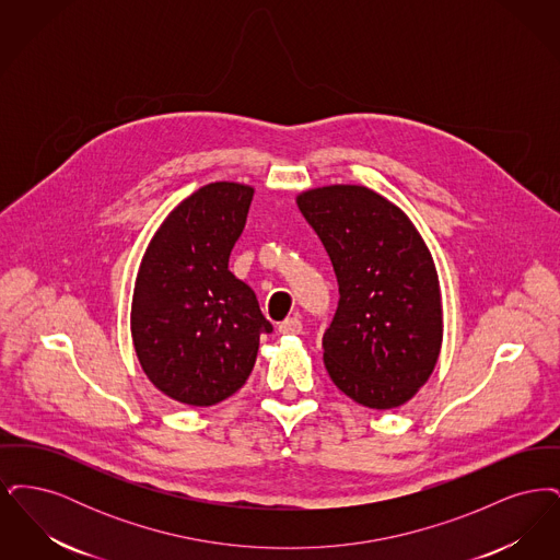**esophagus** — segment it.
<instances>
[{
	"instance_id": "esophagus-1",
	"label": "esophagus",
	"mask_w": 560,
	"mask_h": 560,
	"mask_svg": "<svg viewBox=\"0 0 560 560\" xmlns=\"http://www.w3.org/2000/svg\"><path fill=\"white\" fill-rule=\"evenodd\" d=\"M279 331L281 334H300L302 331V320L298 317H288L285 320L279 323Z\"/></svg>"
}]
</instances>
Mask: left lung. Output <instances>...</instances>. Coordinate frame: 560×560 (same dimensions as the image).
<instances>
[{
	"label": "left lung",
	"mask_w": 560,
	"mask_h": 560,
	"mask_svg": "<svg viewBox=\"0 0 560 560\" xmlns=\"http://www.w3.org/2000/svg\"><path fill=\"white\" fill-rule=\"evenodd\" d=\"M325 245L340 304L323 336L331 382L354 402L395 409L434 372L443 345L439 275L409 215L359 185L295 197Z\"/></svg>",
	"instance_id": "left-lung-1"
}]
</instances>
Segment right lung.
I'll list each match as a JSON object with an SVG mask.
<instances>
[{
	"mask_svg": "<svg viewBox=\"0 0 560 560\" xmlns=\"http://www.w3.org/2000/svg\"><path fill=\"white\" fill-rule=\"evenodd\" d=\"M254 187L210 183L165 215L133 283L130 329L142 372L165 397L210 407L237 393L272 325L229 270Z\"/></svg>",
	"mask_w": 560,
	"mask_h": 560,
	"instance_id": "obj_1",
	"label": "right lung"
}]
</instances>
